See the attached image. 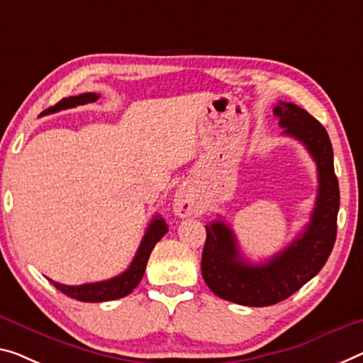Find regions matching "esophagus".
I'll list each match as a JSON object with an SVG mask.
<instances>
[{
    "instance_id": "34e87169",
    "label": "esophagus",
    "mask_w": 363,
    "mask_h": 363,
    "mask_svg": "<svg viewBox=\"0 0 363 363\" xmlns=\"http://www.w3.org/2000/svg\"><path fill=\"white\" fill-rule=\"evenodd\" d=\"M174 211L175 214L180 217H188L198 211L196 204H194V199L191 198V194H189L186 189H180V191H177L175 199H174Z\"/></svg>"
}]
</instances>
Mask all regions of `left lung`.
Here are the masks:
<instances>
[{
    "label": "left lung",
    "instance_id": "obj_1",
    "mask_svg": "<svg viewBox=\"0 0 363 363\" xmlns=\"http://www.w3.org/2000/svg\"><path fill=\"white\" fill-rule=\"evenodd\" d=\"M282 135L300 141L316 162L318 194L305 230L261 264L245 261L237 238L224 220L206 225L201 274L217 297L245 306H269L282 302L315 277L330 258L337 232L339 183L334 174L333 146L320 121L291 102L274 108Z\"/></svg>",
    "mask_w": 363,
    "mask_h": 363
}]
</instances>
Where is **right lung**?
<instances>
[{
	"label": "right lung",
	"instance_id": "add662e5",
	"mask_svg": "<svg viewBox=\"0 0 363 363\" xmlns=\"http://www.w3.org/2000/svg\"><path fill=\"white\" fill-rule=\"evenodd\" d=\"M97 99H99V94H94V92L66 97L63 100H60L57 105H53V107L42 111L40 115L57 113L60 110H66V108L77 107V105L96 102ZM167 232H169V227H167L165 220L160 216H155L152 222L149 224L146 233H144L141 245H139L138 252L135 255V258H133L130 267H128L125 272H121L120 276L111 277L108 281L82 284V286H65V284H60L55 281H50V282H52L58 291H61L65 295H68L71 298L79 300V302L97 303V302H108V300L126 297V295L135 291V287L141 282L144 271H146V264H147L150 252H152L155 243H157Z\"/></svg>",
	"mask_w": 363,
	"mask_h": 363
}]
</instances>
